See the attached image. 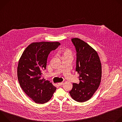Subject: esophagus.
Wrapping results in <instances>:
<instances>
[{
  "instance_id": "obj_1",
  "label": "esophagus",
  "mask_w": 122,
  "mask_h": 122,
  "mask_svg": "<svg viewBox=\"0 0 122 122\" xmlns=\"http://www.w3.org/2000/svg\"><path fill=\"white\" fill-rule=\"evenodd\" d=\"M64 84V83L63 82H59V83H58V85H59V86H62L63 84Z\"/></svg>"
}]
</instances>
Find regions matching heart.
<instances>
[{"instance_id":"heart-1","label":"heart","mask_w":122,"mask_h":122,"mask_svg":"<svg viewBox=\"0 0 122 122\" xmlns=\"http://www.w3.org/2000/svg\"><path fill=\"white\" fill-rule=\"evenodd\" d=\"M72 56V52L69 50H66L63 52V56Z\"/></svg>"}]
</instances>
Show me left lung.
Listing matches in <instances>:
<instances>
[{"mask_svg":"<svg viewBox=\"0 0 122 122\" xmlns=\"http://www.w3.org/2000/svg\"><path fill=\"white\" fill-rule=\"evenodd\" d=\"M71 41L77 52L76 71L79 74V84L73 83L69 91L75 101L83 102L90 99L97 91L101 79L102 67L96 51L78 38Z\"/></svg>","mask_w":122,"mask_h":122,"instance_id":"obj_1","label":"left lung"}]
</instances>
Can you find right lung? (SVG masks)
Returning a JSON list of instances; mask_svg holds the SVG:
<instances>
[{"label":"right lung","instance_id":"obj_1","mask_svg":"<svg viewBox=\"0 0 122 122\" xmlns=\"http://www.w3.org/2000/svg\"><path fill=\"white\" fill-rule=\"evenodd\" d=\"M59 42H33L25 50L19 61L17 76L21 87L33 101L38 104L47 102L56 88L49 81L42 79L48 55L56 50Z\"/></svg>","mask_w":122,"mask_h":122}]
</instances>
